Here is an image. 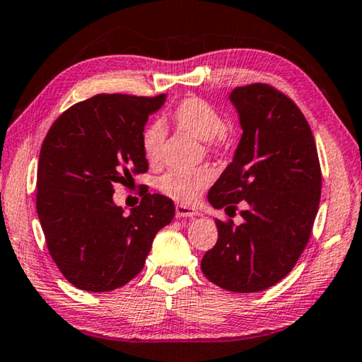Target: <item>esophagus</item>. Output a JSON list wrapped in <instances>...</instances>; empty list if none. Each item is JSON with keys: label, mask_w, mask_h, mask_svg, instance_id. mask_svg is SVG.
<instances>
[{"label": "esophagus", "mask_w": 362, "mask_h": 362, "mask_svg": "<svg viewBox=\"0 0 362 362\" xmlns=\"http://www.w3.org/2000/svg\"><path fill=\"white\" fill-rule=\"evenodd\" d=\"M175 216L182 219V217H197L199 216L198 209L190 208V206H185V204H177L175 206Z\"/></svg>", "instance_id": "esophagus-1"}]
</instances>
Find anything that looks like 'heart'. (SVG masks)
Returning <instances> with one entry per match:
<instances>
[{"label": "heart", "instance_id": "1", "mask_svg": "<svg viewBox=\"0 0 362 362\" xmlns=\"http://www.w3.org/2000/svg\"><path fill=\"white\" fill-rule=\"evenodd\" d=\"M170 119L177 127L188 132L199 140L208 141L211 150H222L227 145L223 134V119L219 111L209 103L199 98L182 100L170 112ZM165 130L163 124L146 125L141 134V150L148 163L156 164L163 151ZM214 174L209 168L169 170L159 179V190L165 197L183 204H192L209 187Z\"/></svg>", "mask_w": 362, "mask_h": 362}]
</instances>
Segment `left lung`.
<instances>
[{"mask_svg":"<svg viewBox=\"0 0 362 362\" xmlns=\"http://www.w3.org/2000/svg\"><path fill=\"white\" fill-rule=\"evenodd\" d=\"M242 139L211 187L212 208L243 222L216 221L219 238L202 259L204 277L223 290L255 293L280 282L309 242L320 202V164L311 127L288 96L266 83L228 95Z\"/></svg>","mask_w":362,"mask_h":362,"instance_id":"obj_1","label":"left lung"}]
</instances>
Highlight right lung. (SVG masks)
Listing matches in <instances>:
<instances>
[{"label":"right lung","mask_w":362,"mask_h":362,"mask_svg":"<svg viewBox=\"0 0 362 362\" xmlns=\"http://www.w3.org/2000/svg\"><path fill=\"white\" fill-rule=\"evenodd\" d=\"M168 95H96L62 112L40 150L37 212L48 251L80 290L111 291L145 266L153 240L175 214L172 199L145 193L124 214L114 185L148 170L141 134Z\"/></svg>","instance_id":"obj_1"}]
</instances>
